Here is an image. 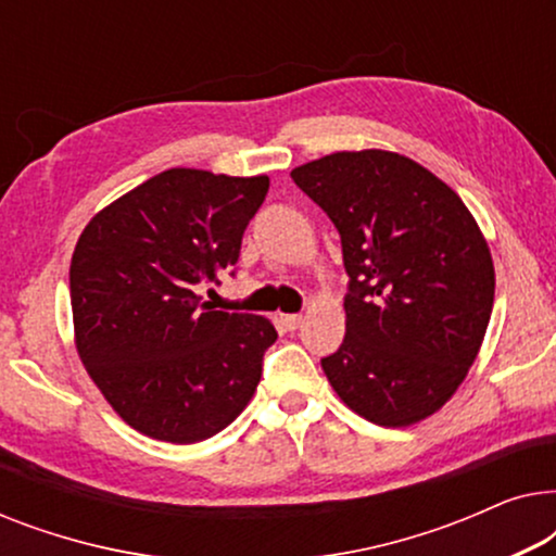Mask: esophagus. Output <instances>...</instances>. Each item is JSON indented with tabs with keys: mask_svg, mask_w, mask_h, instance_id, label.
<instances>
[{
	"mask_svg": "<svg viewBox=\"0 0 556 556\" xmlns=\"http://www.w3.org/2000/svg\"><path fill=\"white\" fill-rule=\"evenodd\" d=\"M280 321H283L288 331H295L303 324V316L301 314H286V316H280Z\"/></svg>",
	"mask_w": 556,
	"mask_h": 556,
	"instance_id": "obj_1",
	"label": "esophagus"
}]
</instances>
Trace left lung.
Returning <instances> with one entry per match:
<instances>
[{
	"label": "left lung",
	"mask_w": 556,
	"mask_h": 556,
	"mask_svg": "<svg viewBox=\"0 0 556 556\" xmlns=\"http://www.w3.org/2000/svg\"><path fill=\"white\" fill-rule=\"evenodd\" d=\"M339 230L346 337L321 367L354 413L384 428L451 400L481 349L493 261L445 181L392 151H339L291 172Z\"/></svg>",
	"instance_id": "obj_1"
}]
</instances>
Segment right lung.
I'll list each match as a JSON object with an SVG mask.
<instances>
[{
    "label": "right lung",
    "instance_id": "add662e5",
    "mask_svg": "<svg viewBox=\"0 0 556 556\" xmlns=\"http://www.w3.org/2000/svg\"><path fill=\"white\" fill-rule=\"evenodd\" d=\"M268 177L166 169L83 230L71 263L75 344L111 407L143 435L200 443L253 397L278 331L202 301L240 257Z\"/></svg>",
    "mask_w": 556,
    "mask_h": 556
}]
</instances>
